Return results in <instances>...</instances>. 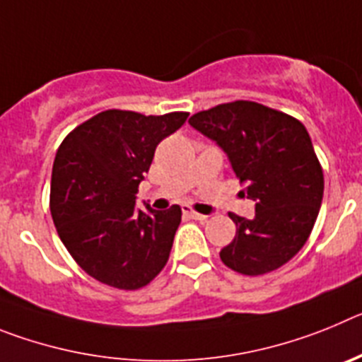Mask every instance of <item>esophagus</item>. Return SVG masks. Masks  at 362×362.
Instances as JSON below:
<instances>
[{"label":"esophagus","mask_w":362,"mask_h":362,"mask_svg":"<svg viewBox=\"0 0 362 362\" xmlns=\"http://www.w3.org/2000/svg\"><path fill=\"white\" fill-rule=\"evenodd\" d=\"M183 214H185V216L190 217V219H196V221H204V219H206V216H203V214L194 212V210L188 209V206H183Z\"/></svg>","instance_id":"obj_1"}]
</instances>
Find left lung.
Here are the masks:
<instances>
[{
    "instance_id": "left-lung-1",
    "label": "left lung",
    "mask_w": 362,
    "mask_h": 362,
    "mask_svg": "<svg viewBox=\"0 0 362 362\" xmlns=\"http://www.w3.org/2000/svg\"><path fill=\"white\" fill-rule=\"evenodd\" d=\"M190 127L212 139L255 201V217L228 214L235 238L221 261L245 276L288 263L305 246L321 209L325 179L305 124L254 101L197 112Z\"/></svg>"
}]
</instances>
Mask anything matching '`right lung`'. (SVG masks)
<instances>
[{"instance_id": "obj_1", "label": "right lung", "mask_w": 362, "mask_h": 362, "mask_svg": "<svg viewBox=\"0 0 362 362\" xmlns=\"http://www.w3.org/2000/svg\"><path fill=\"white\" fill-rule=\"evenodd\" d=\"M187 112L143 116L105 110L74 129L57 148L50 212L76 263L101 283L137 290L170 257L181 209H137V187L156 146L179 130Z\"/></svg>"}]
</instances>
